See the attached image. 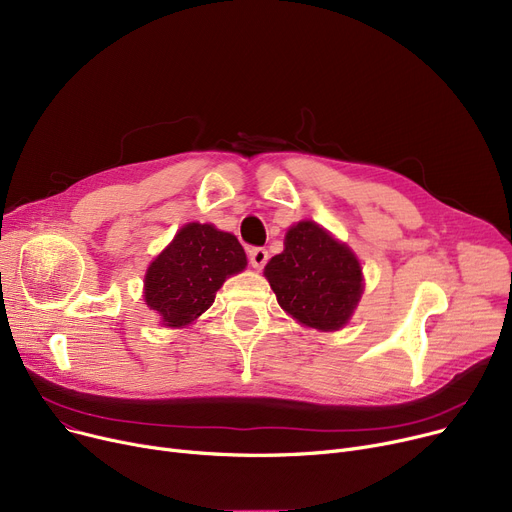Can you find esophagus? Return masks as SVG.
Returning a JSON list of instances; mask_svg holds the SVG:
<instances>
[{
	"label": "esophagus",
	"mask_w": 512,
	"mask_h": 512,
	"mask_svg": "<svg viewBox=\"0 0 512 512\" xmlns=\"http://www.w3.org/2000/svg\"><path fill=\"white\" fill-rule=\"evenodd\" d=\"M249 261L255 267V270H261V267L267 263V251L263 247H253L249 249Z\"/></svg>",
	"instance_id": "esophagus-1"
}]
</instances>
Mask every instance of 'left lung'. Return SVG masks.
<instances>
[{"mask_svg": "<svg viewBox=\"0 0 512 512\" xmlns=\"http://www.w3.org/2000/svg\"><path fill=\"white\" fill-rule=\"evenodd\" d=\"M263 276L288 315L321 332L344 328L363 294L357 255L309 220L288 228L284 251L270 259Z\"/></svg>", "mask_w": 512, "mask_h": 512, "instance_id": "1", "label": "left lung"}]
</instances>
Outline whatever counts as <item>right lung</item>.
<instances>
[{
  "mask_svg": "<svg viewBox=\"0 0 512 512\" xmlns=\"http://www.w3.org/2000/svg\"><path fill=\"white\" fill-rule=\"evenodd\" d=\"M247 267L234 234L213 224L182 226L145 274V303L166 328H184L205 313L226 278Z\"/></svg>",
  "mask_w": 512,
  "mask_h": 512,
  "instance_id": "right-lung-1",
  "label": "right lung"
}]
</instances>
